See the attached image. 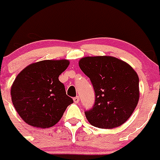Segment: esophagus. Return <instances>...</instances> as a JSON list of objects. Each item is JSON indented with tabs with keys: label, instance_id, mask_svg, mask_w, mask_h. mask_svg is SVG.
<instances>
[{
	"label": "esophagus",
	"instance_id": "1",
	"mask_svg": "<svg viewBox=\"0 0 160 160\" xmlns=\"http://www.w3.org/2000/svg\"><path fill=\"white\" fill-rule=\"evenodd\" d=\"M73 100H74V103H78V102H79V98H78V97H75V98H73Z\"/></svg>",
	"mask_w": 160,
	"mask_h": 160
}]
</instances>
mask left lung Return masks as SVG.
<instances>
[{
  "label": "left lung",
  "instance_id": "left-lung-1",
  "mask_svg": "<svg viewBox=\"0 0 160 160\" xmlns=\"http://www.w3.org/2000/svg\"><path fill=\"white\" fill-rule=\"evenodd\" d=\"M79 67L90 78L95 92L86 119L100 128H113L124 124L135 110L139 98V77L131 66L112 56L84 57Z\"/></svg>",
  "mask_w": 160,
  "mask_h": 160
}]
</instances>
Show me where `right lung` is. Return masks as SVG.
<instances>
[{"mask_svg": "<svg viewBox=\"0 0 160 160\" xmlns=\"http://www.w3.org/2000/svg\"><path fill=\"white\" fill-rule=\"evenodd\" d=\"M67 59L43 60L26 67L11 87L12 102L24 122L33 127H52L73 99L58 76L68 67Z\"/></svg>", "mask_w": 160, "mask_h": 160, "instance_id": "add662e5", "label": "right lung"}]
</instances>
